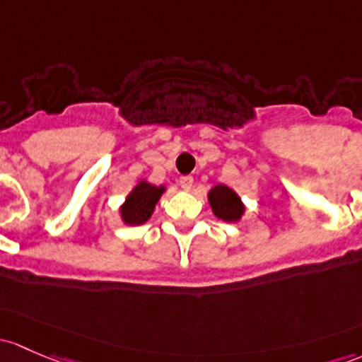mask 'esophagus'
Here are the masks:
<instances>
[{
  "instance_id": "1",
  "label": "esophagus",
  "mask_w": 362,
  "mask_h": 362,
  "mask_svg": "<svg viewBox=\"0 0 362 362\" xmlns=\"http://www.w3.org/2000/svg\"><path fill=\"white\" fill-rule=\"evenodd\" d=\"M178 184H180V187L184 189V191H191L192 184H194V178L191 177V175H185V177H180Z\"/></svg>"
}]
</instances>
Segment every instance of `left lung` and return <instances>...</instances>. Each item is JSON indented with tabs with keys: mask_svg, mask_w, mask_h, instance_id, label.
I'll use <instances>...</instances> for the list:
<instances>
[{
	"mask_svg": "<svg viewBox=\"0 0 362 362\" xmlns=\"http://www.w3.org/2000/svg\"><path fill=\"white\" fill-rule=\"evenodd\" d=\"M208 203H210L213 215L216 218L229 223L239 222L246 211L241 196L229 185L223 184L213 185L210 191H208Z\"/></svg>",
	"mask_w": 362,
	"mask_h": 362,
	"instance_id": "1",
	"label": "left lung"
}]
</instances>
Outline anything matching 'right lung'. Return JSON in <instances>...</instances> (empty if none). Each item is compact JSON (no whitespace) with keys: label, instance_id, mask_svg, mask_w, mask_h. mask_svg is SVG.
Segmentation results:
<instances>
[{"label":"right lung","instance_id":"right-lung-1","mask_svg":"<svg viewBox=\"0 0 362 362\" xmlns=\"http://www.w3.org/2000/svg\"><path fill=\"white\" fill-rule=\"evenodd\" d=\"M166 192V185H154L147 180H139L135 187L124 197L119 206L121 222L124 226H142L151 218L163 194Z\"/></svg>","mask_w":362,"mask_h":362}]
</instances>
